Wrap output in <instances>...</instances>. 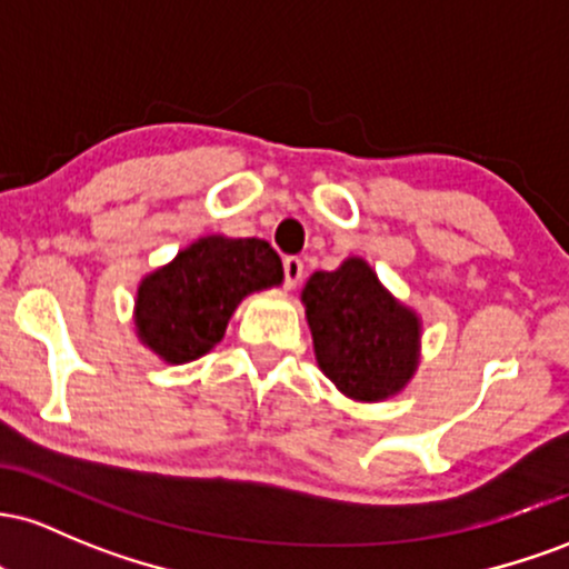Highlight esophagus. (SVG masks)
<instances>
[{"label":"esophagus","instance_id":"esophagus-1","mask_svg":"<svg viewBox=\"0 0 569 569\" xmlns=\"http://www.w3.org/2000/svg\"><path fill=\"white\" fill-rule=\"evenodd\" d=\"M282 268H284V287H287V290H292V287H296L303 279V260L292 258V254H290V258H284Z\"/></svg>","mask_w":569,"mask_h":569}]
</instances>
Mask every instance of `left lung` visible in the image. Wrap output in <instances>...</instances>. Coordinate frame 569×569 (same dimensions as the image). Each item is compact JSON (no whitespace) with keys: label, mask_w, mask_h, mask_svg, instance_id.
<instances>
[{"label":"left lung","mask_w":569,"mask_h":569,"mask_svg":"<svg viewBox=\"0 0 569 569\" xmlns=\"http://www.w3.org/2000/svg\"><path fill=\"white\" fill-rule=\"evenodd\" d=\"M301 301L315 338L317 366L347 398L379 403L413 379L422 319L379 282L362 258L317 271Z\"/></svg>","instance_id":"8db88e82"}]
</instances>
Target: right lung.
I'll list each match as a JSON object with an SVG mask.
<instances>
[{"instance_id":"add662e5","label":"right lung","mask_w":569,"mask_h":569,"mask_svg":"<svg viewBox=\"0 0 569 569\" xmlns=\"http://www.w3.org/2000/svg\"><path fill=\"white\" fill-rule=\"evenodd\" d=\"M282 279L268 241L203 236L142 279L133 306L139 341L171 366L199 360L222 341L236 306Z\"/></svg>"}]
</instances>
